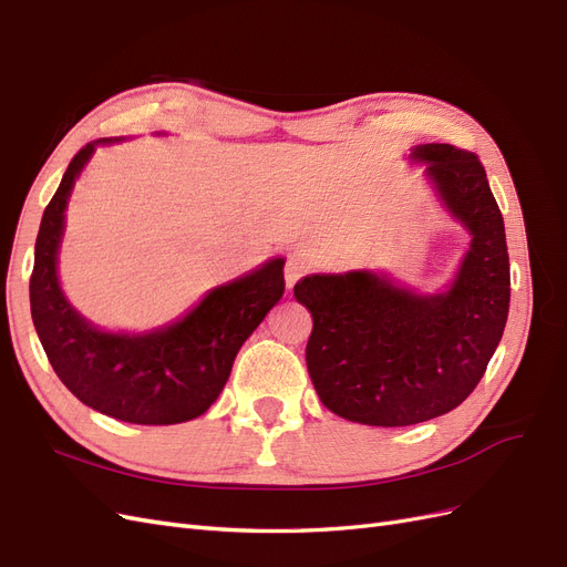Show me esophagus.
<instances>
[{
	"mask_svg": "<svg viewBox=\"0 0 567 567\" xmlns=\"http://www.w3.org/2000/svg\"><path fill=\"white\" fill-rule=\"evenodd\" d=\"M310 271V262H307L305 255H293L288 257L286 262V269H284V277H286V286L293 288L298 284L300 277H305V274Z\"/></svg>",
	"mask_w": 567,
	"mask_h": 567,
	"instance_id": "34e87169",
	"label": "esophagus"
}]
</instances>
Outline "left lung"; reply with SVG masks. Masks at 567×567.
Masks as SVG:
<instances>
[{"label":"left lung","mask_w":567,"mask_h":567,"mask_svg":"<svg viewBox=\"0 0 567 567\" xmlns=\"http://www.w3.org/2000/svg\"><path fill=\"white\" fill-rule=\"evenodd\" d=\"M447 210L473 236L450 290L419 296L373 271L312 274L293 296L312 315L307 371L323 406L364 425H414L456 409L483 379L511 300L506 231L483 163L421 144Z\"/></svg>","instance_id":"1"}]
</instances>
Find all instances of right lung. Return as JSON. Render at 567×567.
Masks as SVG:
<instances>
[{"label":"right lung","mask_w":567,"mask_h":567,"mask_svg":"<svg viewBox=\"0 0 567 567\" xmlns=\"http://www.w3.org/2000/svg\"><path fill=\"white\" fill-rule=\"evenodd\" d=\"M99 140L84 144L49 200L35 244L30 312L61 383L101 414L142 425L192 421L219 398L248 336L284 296V257L213 288L184 319L151 333H106L80 317L56 277L68 196Z\"/></svg>","instance_id":"obj_1"}]
</instances>
